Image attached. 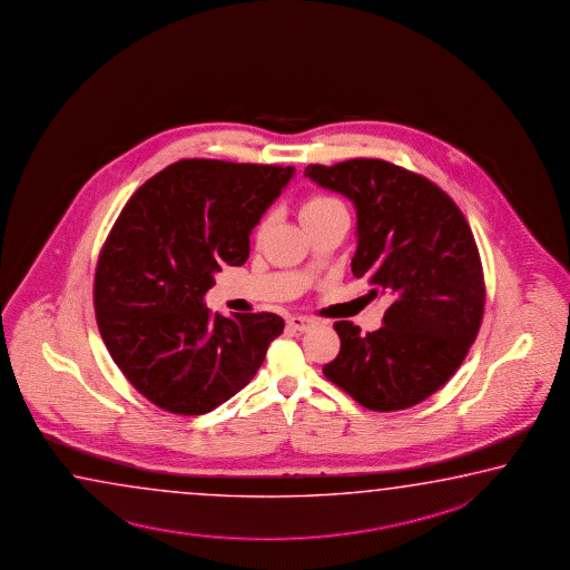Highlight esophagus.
Wrapping results in <instances>:
<instances>
[{"mask_svg":"<svg viewBox=\"0 0 570 570\" xmlns=\"http://www.w3.org/2000/svg\"><path fill=\"white\" fill-rule=\"evenodd\" d=\"M287 325L295 331H307V328L315 327L317 321L315 318L305 317V315H291L287 318Z\"/></svg>","mask_w":570,"mask_h":570,"instance_id":"34e87169","label":"esophagus"}]
</instances>
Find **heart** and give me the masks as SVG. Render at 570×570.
<instances>
[{
	"label": "heart",
	"mask_w": 570,
	"mask_h": 570,
	"mask_svg": "<svg viewBox=\"0 0 570 570\" xmlns=\"http://www.w3.org/2000/svg\"><path fill=\"white\" fill-rule=\"evenodd\" d=\"M337 212H345L343 203L338 202L337 197L311 195L309 199L303 203V207H301V217H303V223L307 225V223L317 222V219H323V217ZM263 227H265V222L261 223L257 232H263Z\"/></svg>",
	"instance_id": "b5f03b06"
}]
</instances>
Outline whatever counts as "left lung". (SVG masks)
Masks as SVG:
<instances>
[{
    "label": "left lung",
    "instance_id": "1",
    "mask_svg": "<svg viewBox=\"0 0 570 570\" xmlns=\"http://www.w3.org/2000/svg\"><path fill=\"white\" fill-rule=\"evenodd\" d=\"M305 175L355 203L351 269L371 297L391 301L379 331L333 325L341 351L323 375L371 411L419 405L456 373L481 328L487 291L473 232L439 185L383 159L307 165Z\"/></svg>",
    "mask_w": 570,
    "mask_h": 570
}]
</instances>
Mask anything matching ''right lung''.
I'll list each match as a JSON object with an SVG mask.
<instances>
[{"label":"right lung","instance_id":"obj_1","mask_svg":"<svg viewBox=\"0 0 570 570\" xmlns=\"http://www.w3.org/2000/svg\"><path fill=\"white\" fill-rule=\"evenodd\" d=\"M295 174L283 165L181 159L145 181L97 259V327L119 371L154 405L203 415L259 371L285 321L203 305L223 265L249 257V235Z\"/></svg>","mask_w":570,"mask_h":570}]
</instances>
